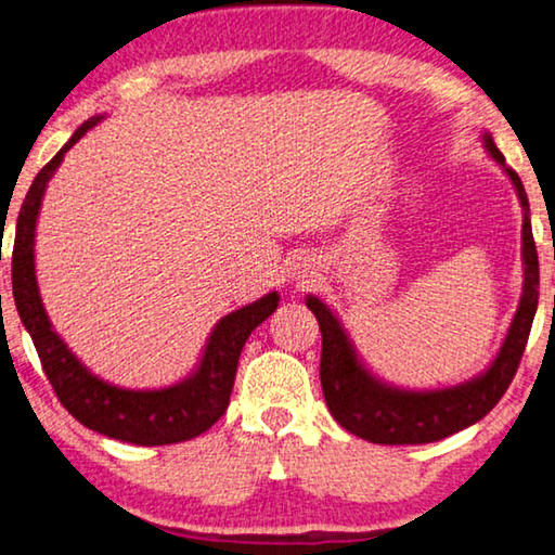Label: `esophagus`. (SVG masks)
I'll list each match as a JSON object with an SVG mask.
<instances>
[{"instance_id": "obj_1", "label": "esophagus", "mask_w": 555, "mask_h": 555, "mask_svg": "<svg viewBox=\"0 0 555 555\" xmlns=\"http://www.w3.org/2000/svg\"><path fill=\"white\" fill-rule=\"evenodd\" d=\"M318 267H315V261L312 259H308V257H304V259H298L296 264H294V279L296 281V286L298 288H308V286H312L318 281Z\"/></svg>"}]
</instances>
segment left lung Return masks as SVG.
<instances>
[{"mask_svg": "<svg viewBox=\"0 0 555 555\" xmlns=\"http://www.w3.org/2000/svg\"><path fill=\"white\" fill-rule=\"evenodd\" d=\"M482 145L502 167V172L509 177L519 196L524 261V284L517 312L495 359L486 371L449 388L412 390L390 386L364 366L337 312L318 296L310 294L306 298V306L318 318L322 332L320 383L332 417L351 435L374 441V444H429V441L456 435L486 417L505 396L517 374L539 306V257L531 235L529 198L519 175L505 165V157L488 130H482Z\"/></svg>", "mask_w": 555, "mask_h": 555, "instance_id": "1", "label": "left lung"}]
</instances>
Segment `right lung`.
Wrapping results in <instances>:
<instances>
[{
	"mask_svg": "<svg viewBox=\"0 0 555 555\" xmlns=\"http://www.w3.org/2000/svg\"><path fill=\"white\" fill-rule=\"evenodd\" d=\"M104 116L79 126L63 150L36 175L16 218L12 286L14 304L31 335L46 376L69 415L99 435L138 447H165L204 435L223 417L237 374L240 351L251 330L259 327L279 306V294L269 291L255 304L228 312L216 322L191 374L167 388H124L92 374L65 339L53 330L36 281V223L48 181L57 172L65 153L87 135Z\"/></svg>",
	"mask_w": 555,
	"mask_h": 555,
	"instance_id": "obj_1",
	"label": "right lung"
}]
</instances>
